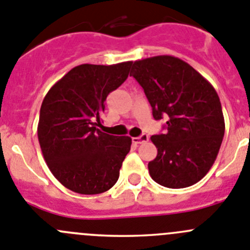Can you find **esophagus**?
I'll return each instance as SVG.
<instances>
[{"label": "esophagus", "mask_w": 250, "mask_h": 250, "mask_svg": "<svg viewBox=\"0 0 250 250\" xmlns=\"http://www.w3.org/2000/svg\"><path fill=\"white\" fill-rule=\"evenodd\" d=\"M148 141H149L148 134H142V136L134 137V138H133V143L134 144H143Z\"/></svg>", "instance_id": "obj_1"}]
</instances>
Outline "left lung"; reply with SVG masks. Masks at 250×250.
<instances>
[{
  "label": "left lung",
  "instance_id": "8db88e82",
  "mask_svg": "<svg viewBox=\"0 0 250 250\" xmlns=\"http://www.w3.org/2000/svg\"><path fill=\"white\" fill-rule=\"evenodd\" d=\"M130 75L143 87L153 117H167V132L151 136L157 158L151 179L169 188L193 185L208 172L225 136V117L213 86L191 65L171 55L133 62Z\"/></svg>",
  "mask_w": 250,
  "mask_h": 250
}]
</instances>
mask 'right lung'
Listing matches in <instances>:
<instances>
[{
	"label": "right lung",
	"instance_id": "obj_1",
	"mask_svg": "<svg viewBox=\"0 0 250 250\" xmlns=\"http://www.w3.org/2000/svg\"><path fill=\"white\" fill-rule=\"evenodd\" d=\"M130 65H79L44 97L38 123L42 153L55 179L74 192L102 193L120 178L132 139L99 127L108 93L125 83Z\"/></svg>",
	"mask_w": 250,
	"mask_h": 250
}]
</instances>
